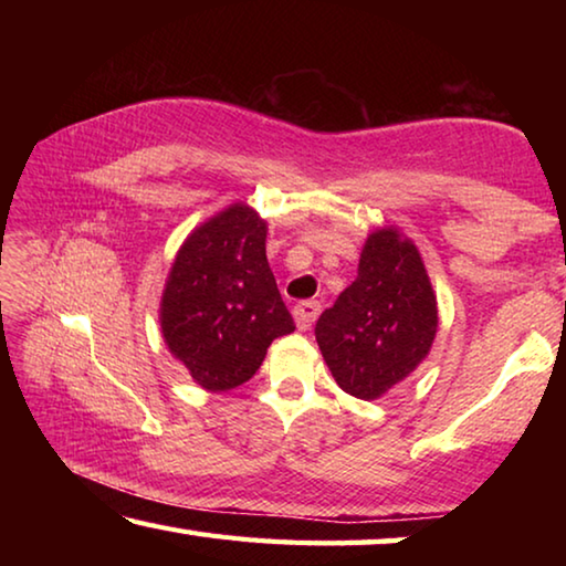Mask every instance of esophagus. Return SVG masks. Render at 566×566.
<instances>
[{
    "label": "esophagus",
    "mask_w": 566,
    "mask_h": 566,
    "mask_svg": "<svg viewBox=\"0 0 566 566\" xmlns=\"http://www.w3.org/2000/svg\"><path fill=\"white\" fill-rule=\"evenodd\" d=\"M294 322L302 332L312 327V322L319 317V302H300L294 306Z\"/></svg>",
    "instance_id": "1"
}]
</instances>
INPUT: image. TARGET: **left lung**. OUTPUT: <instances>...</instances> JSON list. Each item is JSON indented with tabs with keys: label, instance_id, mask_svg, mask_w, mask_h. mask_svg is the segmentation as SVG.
<instances>
[{
	"label": "left lung",
	"instance_id": "obj_1",
	"mask_svg": "<svg viewBox=\"0 0 566 566\" xmlns=\"http://www.w3.org/2000/svg\"><path fill=\"white\" fill-rule=\"evenodd\" d=\"M437 294L417 244L399 227L364 239L357 280L317 322V344L347 395L379 399L405 381L432 349Z\"/></svg>",
	"mask_w": 566,
	"mask_h": 566
}]
</instances>
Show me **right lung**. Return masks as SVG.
Listing matches in <instances>:
<instances>
[{
    "instance_id": "right-lung-1",
    "label": "right lung",
    "mask_w": 566,
    "mask_h": 566,
    "mask_svg": "<svg viewBox=\"0 0 566 566\" xmlns=\"http://www.w3.org/2000/svg\"><path fill=\"white\" fill-rule=\"evenodd\" d=\"M171 357L207 391H229L262 367L270 344L294 332L266 262V222L244 202L191 229L159 302Z\"/></svg>"
}]
</instances>
